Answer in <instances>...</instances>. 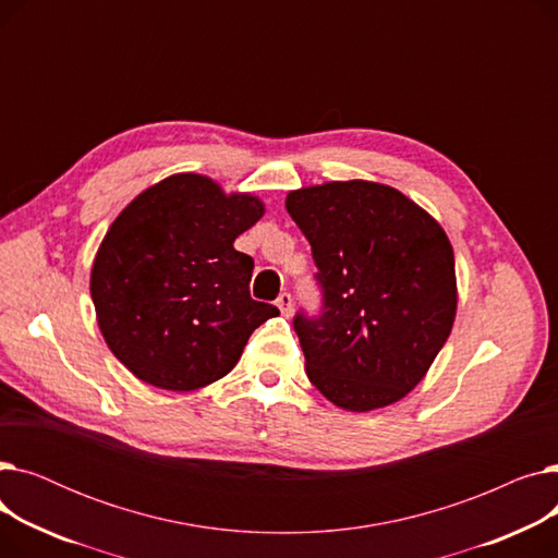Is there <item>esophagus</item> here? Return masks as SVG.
Returning a JSON list of instances; mask_svg holds the SVG:
<instances>
[{
    "mask_svg": "<svg viewBox=\"0 0 558 558\" xmlns=\"http://www.w3.org/2000/svg\"><path fill=\"white\" fill-rule=\"evenodd\" d=\"M276 305H278V310H280L282 316H289L291 310H294V299H291V294H287V291H284V294L278 296Z\"/></svg>",
    "mask_w": 558,
    "mask_h": 558,
    "instance_id": "obj_1",
    "label": "esophagus"
}]
</instances>
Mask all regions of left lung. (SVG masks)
<instances>
[{"label": "left lung", "instance_id": "obj_1", "mask_svg": "<svg viewBox=\"0 0 558 558\" xmlns=\"http://www.w3.org/2000/svg\"><path fill=\"white\" fill-rule=\"evenodd\" d=\"M324 289V314L294 330L310 383L348 412H373L414 391L457 316L454 253L418 203L373 181L291 190Z\"/></svg>", "mask_w": 558, "mask_h": 558}]
</instances>
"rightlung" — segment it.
Segmentation results:
<instances>
[{
  "instance_id": "obj_1",
  "label": "right lung",
  "mask_w": 558,
  "mask_h": 558,
  "mask_svg": "<svg viewBox=\"0 0 558 558\" xmlns=\"http://www.w3.org/2000/svg\"><path fill=\"white\" fill-rule=\"evenodd\" d=\"M262 215L257 196L183 171L146 187L110 223L90 294L112 355L142 383L181 393L208 387L280 314L251 299L253 257L232 246Z\"/></svg>"
}]
</instances>
